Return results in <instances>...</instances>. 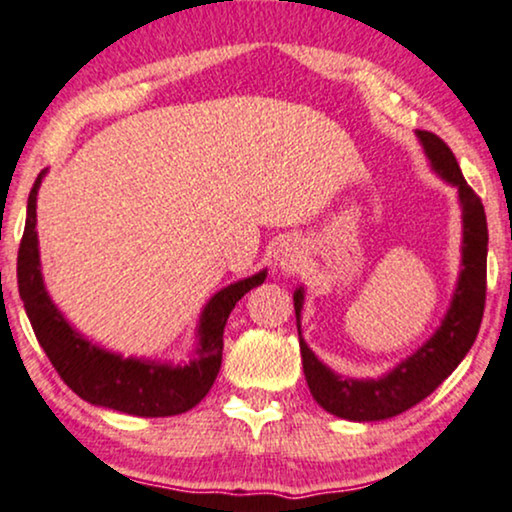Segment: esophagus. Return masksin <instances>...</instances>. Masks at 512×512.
<instances>
[{"label": "esophagus", "instance_id": "esophagus-1", "mask_svg": "<svg viewBox=\"0 0 512 512\" xmlns=\"http://www.w3.org/2000/svg\"><path fill=\"white\" fill-rule=\"evenodd\" d=\"M273 258H275V266H278L282 273H294V270L302 268L304 249H302V244L287 239V242H282L278 249H275Z\"/></svg>", "mask_w": 512, "mask_h": 512}]
</instances>
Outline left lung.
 <instances>
[{
    "label": "left lung",
    "instance_id": "left-lung-1",
    "mask_svg": "<svg viewBox=\"0 0 512 512\" xmlns=\"http://www.w3.org/2000/svg\"><path fill=\"white\" fill-rule=\"evenodd\" d=\"M426 158L431 167L458 186L462 208V270L458 287L453 292V302L441 328L419 347L412 357L400 362L393 371L381 378H342L330 371L326 364L309 350L299 328L302 316L304 290L294 292V314H297L299 350H302L304 376L311 395L323 410L350 422H381L395 414H402L410 407L429 398L446 378L458 369V364L470 352L482 326L486 304V251H489V230H486V213L482 198L462 177L458 160L443 138L431 131H417Z\"/></svg>",
    "mask_w": 512,
    "mask_h": 512
}]
</instances>
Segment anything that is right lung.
<instances>
[{
    "label": "right lung",
    "mask_w": 512,
    "mask_h": 512,
    "mask_svg": "<svg viewBox=\"0 0 512 512\" xmlns=\"http://www.w3.org/2000/svg\"><path fill=\"white\" fill-rule=\"evenodd\" d=\"M45 172L38 174L28 196L26 230L18 246V294L35 338L45 350L57 374L78 398L90 405L107 407L136 417H172L189 412L213 388L222 364V333L234 304L246 292L266 280V270L220 290L203 309L198 321L196 359L184 366L124 359L122 354L102 350L76 333L62 311L52 304L40 273L38 232H35V203Z\"/></svg>",
    "instance_id": "1"
}]
</instances>
